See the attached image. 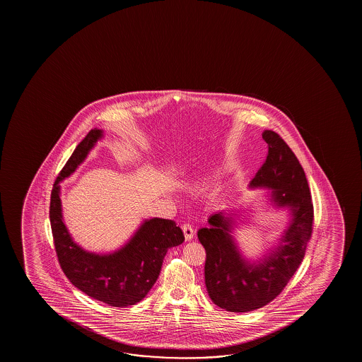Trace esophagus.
<instances>
[{"mask_svg": "<svg viewBox=\"0 0 362 362\" xmlns=\"http://www.w3.org/2000/svg\"><path fill=\"white\" fill-rule=\"evenodd\" d=\"M183 233L184 238H185V241H190V240H193L194 238V228L192 225H189V223H184L183 225Z\"/></svg>", "mask_w": 362, "mask_h": 362, "instance_id": "1", "label": "esophagus"}]
</instances>
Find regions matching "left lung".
<instances>
[{
  "instance_id": "left-lung-1",
  "label": "left lung",
  "mask_w": 362,
  "mask_h": 362,
  "mask_svg": "<svg viewBox=\"0 0 362 362\" xmlns=\"http://www.w3.org/2000/svg\"><path fill=\"white\" fill-rule=\"evenodd\" d=\"M262 137L268 144L267 158L248 188L268 189L273 208L287 210V228L278 243L262 257L247 259L233 236L240 223L233 210L213 214L208 218L210 226L198 231L206 251L209 297L228 312H252L272 302L297 272L312 235V195L302 165L276 132L266 129Z\"/></svg>"
}]
</instances>
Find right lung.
<instances>
[{
    "label": "right lung",
    "instance_id": "add662e5",
    "mask_svg": "<svg viewBox=\"0 0 362 362\" xmlns=\"http://www.w3.org/2000/svg\"><path fill=\"white\" fill-rule=\"evenodd\" d=\"M103 137V129H91L62 169L50 197V226L60 267L70 282L111 307H129L148 294L165 253L183 243L184 235L172 220L152 218L144 220L129 241L112 252H90L75 243L63 218L60 182L74 173Z\"/></svg>",
    "mask_w": 362,
    "mask_h": 362
}]
</instances>
